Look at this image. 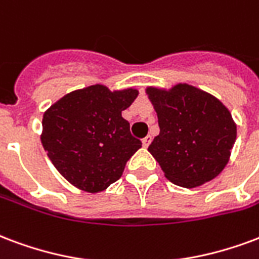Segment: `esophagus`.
Masks as SVG:
<instances>
[{
  "instance_id": "obj_1",
  "label": "esophagus",
  "mask_w": 259,
  "mask_h": 259,
  "mask_svg": "<svg viewBox=\"0 0 259 259\" xmlns=\"http://www.w3.org/2000/svg\"><path fill=\"white\" fill-rule=\"evenodd\" d=\"M151 141H152V137H151V136H147V137H144V139H143V145H144L145 148H147V147L151 144Z\"/></svg>"
}]
</instances>
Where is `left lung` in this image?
<instances>
[{
	"mask_svg": "<svg viewBox=\"0 0 259 259\" xmlns=\"http://www.w3.org/2000/svg\"><path fill=\"white\" fill-rule=\"evenodd\" d=\"M160 133L148 147L164 177L196 188L221 173L231 158L236 123L215 96L188 83L145 89Z\"/></svg>",
	"mask_w": 259,
	"mask_h": 259,
	"instance_id": "left-lung-1",
	"label": "left lung"
}]
</instances>
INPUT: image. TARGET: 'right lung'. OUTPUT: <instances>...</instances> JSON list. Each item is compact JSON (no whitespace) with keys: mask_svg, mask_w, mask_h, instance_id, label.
<instances>
[{"mask_svg":"<svg viewBox=\"0 0 259 259\" xmlns=\"http://www.w3.org/2000/svg\"><path fill=\"white\" fill-rule=\"evenodd\" d=\"M137 96L133 88L110 91L96 83L67 93L45 111L41 143L68 183L96 193L119 180L126 162L141 148L122 118Z\"/></svg>","mask_w":259,"mask_h":259,"instance_id":"add662e5","label":"right lung"}]
</instances>
